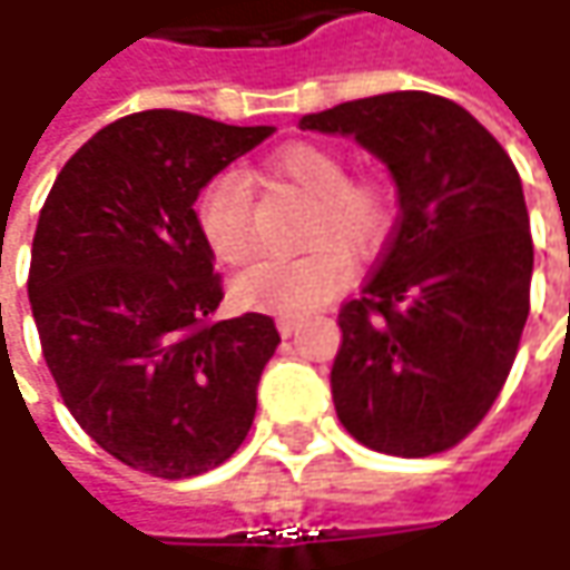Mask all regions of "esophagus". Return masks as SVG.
<instances>
[{"label":"esophagus","instance_id":"1","mask_svg":"<svg viewBox=\"0 0 570 570\" xmlns=\"http://www.w3.org/2000/svg\"><path fill=\"white\" fill-rule=\"evenodd\" d=\"M275 326H278V333H282V336L288 340V336H292V333L297 330V320L295 317H278V320H275Z\"/></svg>","mask_w":570,"mask_h":570}]
</instances>
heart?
<instances>
[{
	"label": "heart",
	"instance_id": "b5f03b06",
	"mask_svg": "<svg viewBox=\"0 0 570 570\" xmlns=\"http://www.w3.org/2000/svg\"><path fill=\"white\" fill-rule=\"evenodd\" d=\"M266 180L311 199L297 259H259L234 275L230 297L244 311L307 314L336 295L348 275L345 256L371 253L390 228V196L374 180H348V165L323 145H288L266 161ZM196 228L218 263H244L253 250L250 189L237 174H218L196 203ZM336 243L335 248L332 244Z\"/></svg>",
	"mask_w": 570,
	"mask_h": 570
}]
</instances>
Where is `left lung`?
<instances>
[{
	"mask_svg": "<svg viewBox=\"0 0 570 570\" xmlns=\"http://www.w3.org/2000/svg\"><path fill=\"white\" fill-rule=\"evenodd\" d=\"M297 126L352 136L400 199L377 269L340 311L336 415L381 453L450 450L498 400L530 314L533 237L514 161L470 110L428 91L348 100Z\"/></svg>",
	"mask_w": 570,
	"mask_h": 570,
	"instance_id": "1",
	"label": "left lung"
}]
</instances>
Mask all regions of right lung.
<instances>
[{
  "mask_svg": "<svg viewBox=\"0 0 570 570\" xmlns=\"http://www.w3.org/2000/svg\"><path fill=\"white\" fill-rule=\"evenodd\" d=\"M273 132L142 110L81 145L40 208L28 297L43 358L78 425L132 470L189 479L250 431L278 330L212 320L222 278L193 203Z\"/></svg>",
  "mask_w": 570,
  "mask_h": 570,
  "instance_id": "obj_1",
  "label": "right lung"
}]
</instances>
